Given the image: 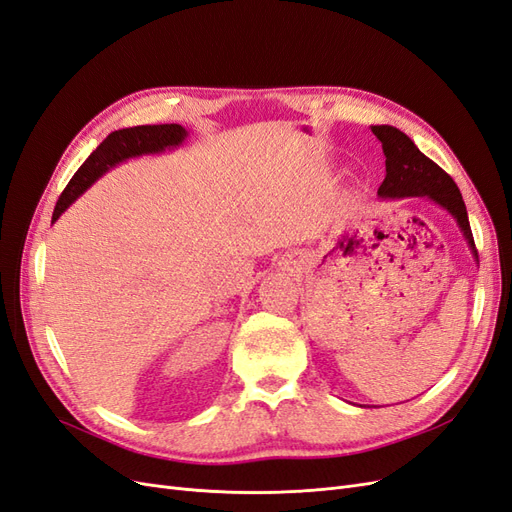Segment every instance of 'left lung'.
I'll return each instance as SVG.
<instances>
[{"instance_id":"1","label":"left lung","mask_w":512,"mask_h":512,"mask_svg":"<svg viewBox=\"0 0 512 512\" xmlns=\"http://www.w3.org/2000/svg\"><path fill=\"white\" fill-rule=\"evenodd\" d=\"M371 132H374L378 141L382 143V153L386 156V177L380 185L378 196H421L431 200V203H436L457 222L474 260L478 262L466 203H463L457 183L448 177L436 162H431L423 151H418V147L412 143V138L408 134L393 126H371Z\"/></svg>"}]
</instances>
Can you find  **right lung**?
Instances as JSON below:
<instances>
[{"label": "right lung", "mask_w": 512, "mask_h": 512, "mask_svg": "<svg viewBox=\"0 0 512 512\" xmlns=\"http://www.w3.org/2000/svg\"><path fill=\"white\" fill-rule=\"evenodd\" d=\"M188 130L177 123H164V126H136L123 128L108 134L96 147V151L76 170L70 179L68 188L59 196L57 207L53 211V222H57L76 198L85 194L108 170L141 156H156L170 149H177L188 138Z\"/></svg>", "instance_id": "1"}]
</instances>
